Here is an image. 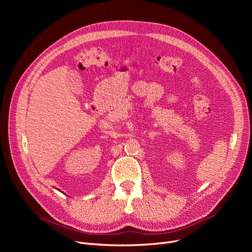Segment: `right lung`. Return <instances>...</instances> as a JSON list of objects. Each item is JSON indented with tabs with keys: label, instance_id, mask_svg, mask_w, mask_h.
<instances>
[{
	"label": "right lung",
	"instance_id": "add662e5",
	"mask_svg": "<svg viewBox=\"0 0 252 252\" xmlns=\"http://www.w3.org/2000/svg\"><path fill=\"white\" fill-rule=\"evenodd\" d=\"M57 190H58V189H57Z\"/></svg>",
	"mask_w": 252,
	"mask_h": 252
}]
</instances>
